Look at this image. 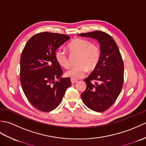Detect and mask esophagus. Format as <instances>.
<instances>
[{
	"label": "esophagus",
	"instance_id": "esophagus-1",
	"mask_svg": "<svg viewBox=\"0 0 146 146\" xmlns=\"http://www.w3.org/2000/svg\"><path fill=\"white\" fill-rule=\"evenodd\" d=\"M77 82H78V80H75V79H73V78L71 79V83H72V84H74V83H76Z\"/></svg>",
	"mask_w": 146,
	"mask_h": 146
}]
</instances>
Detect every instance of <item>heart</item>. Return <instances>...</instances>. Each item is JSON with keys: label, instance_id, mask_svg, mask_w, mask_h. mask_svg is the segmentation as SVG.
Wrapping results in <instances>:
<instances>
[{"label": "heart", "instance_id": "1", "mask_svg": "<svg viewBox=\"0 0 146 146\" xmlns=\"http://www.w3.org/2000/svg\"><path fill=\"white\" fill-rule=\"evenodd\" d=\"M67 48L71 54H78L76 66L71 68L66 72V76L73 79L82 78L87 72L94 70L100 60V48L95 43H91L88 39L76 38L68 44ZM54 57L57 63L61 67L68 68L70 66L67 53L61 48L55 52Z\"/></svg>", "mask_w": 146, "mask_h": 146}]
</instances>
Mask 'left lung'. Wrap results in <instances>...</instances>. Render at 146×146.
I'll list each match as a JSON object with an SVG mask.
<instances>
[{
	"label": "left lung",
	"instance_id": "1",
	"mask_svg": "<svg viewBox=\"0 0 146 146\" xmlns=\"http://www.w3.org/2000/svg\"><path fill=\"white\" fill-rule=\"evenodd\" d=\"M78 36L95 39L100 43V60L84 80L86 88L81 97L90 109L102 112L115 103L122 90L124 69L122 56L115 41L106 33L95 31Z\"/></svg>",
	"mask_w": 146,
	"mask_h": 146
}]
</instances>
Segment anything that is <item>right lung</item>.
Wrapping results in <instances>:
<instances>
[{
  "mask_svg": "<svg viewBox=\"0 0 146 146\" xmlns=\"http://www.w3.org/2000/svg\"><path fill=\"white\" fill-rule=\"evenodd\" d=\"M70 39L62 34L40 33L29 39L22 52V88L31 104L41 111L55 109L71 85L70 78L61 77L63 71L54 57L57 49Z\"/></svg>",
  "mask_w": 146,
  "mask_h": 146,
  "instance_id": "right-lung-1",
  "label": "right lung"
}]
</instances>
